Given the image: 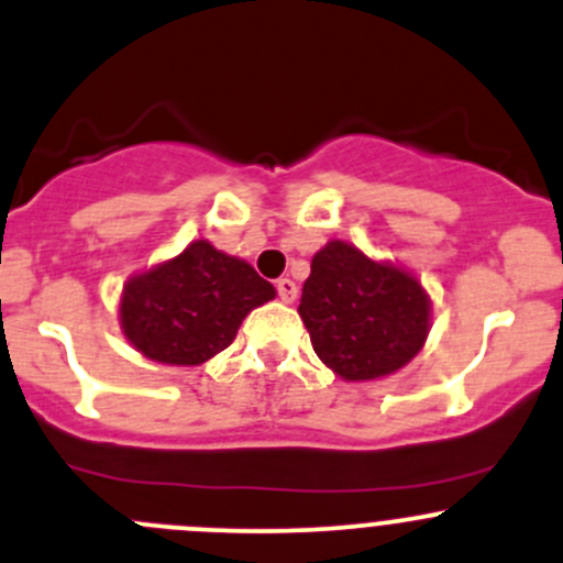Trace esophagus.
<instances>
[{
  "label": "esophagus",
  "mask_w": 563,
  "mask_h": 563,
  "mask_svg": "<svg viewBox=\"0 0 563 563\" xmlns=\"http://www.w3.org/2000/svg\"><path fill=\"white\" fill-rule=\"evenodd\" d=\"M277 294H280L283 302H294L297 299V283L288 280V277H280L277 280Z\"/></svg>",
  "instance_id": "esophagus-1"
}]
</instances>
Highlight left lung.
<instances>
[{
    "mask_svg": "<svg viewBox=\"0 0 563 563\" xmlns=\"http://www.w3.org/2000/svg\"><path fill=\"white\" fill-rule=\"evenodd\" d=\"M299 316L332 374L371 382L396 374L423 349L432 299L409 269L332 239L310 261Z\"/></svg>",
    "mask_w": 563,
    "mask_h": 563,
    "instance_id": "1",
    "label": "left lung"
}]
</instances>
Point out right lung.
<instances>
[{
  "instance_id": "1",
  "label": "right lung",
  "mask_w": 563,
  "mask_h": 563,
  "mask_svg": "<svg viewBox=\"0 0 563 563\" xmlns=\"http://www.w3.org/2000/svg\"><path fill=\"white\" fill-rule=\"evenodd\" d=\"M247 261L195 239L176 258L125 280L118 321L125 341L154 363L203 365L236 338L250 310L275 299Z\"/></svg>"
}]
</instances>
